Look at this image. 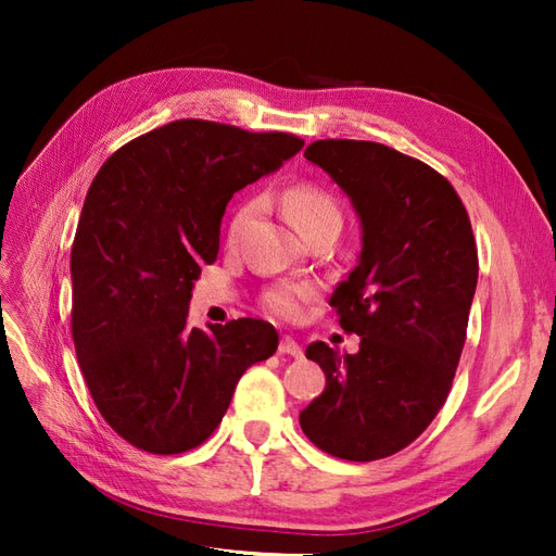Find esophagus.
<instances>
[{"instance_id":"obj_1","label":"esophagus","mask_w":556,"mask_h":556,"mask_svg":"<svg viewBox=\"0 0 556 556\" xmlns=\"http://www.w3.org/2000/svg\"><path fill=\"white\" fill-rule=\"evenodd\" d=\"M279 353H287V356L301 358V356H303V349L299 346V341L293 339V337H281V341H279Z\"/></svg>"}]
</instances>
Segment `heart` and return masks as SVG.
<instances>
[{
  "label": "heart",
  "instance_id": "b5f03b06",
  "mask_svg": "<svg viewBox=\"0 0 556 556\" xmlns=\"http://www.w3.org/2000/svg\"><path fill=\"white\" fill-rule=\"evenodd\" d=\"M285 210L301 236H305L317 227H325V224H339L341 227V207L337 203V198L329 193L327 188L311 181H303L289 188L285 193ZM255 212H257L255 200L243 203L233 212V217L229 222V231H227V239L231 245L239 243L245 227L255 217ZM308 296H311L308 287L285 285V287L271 289L265 301H267V308L271 313H277L279 317H296L301 311V301H305Z\"/></svg>",
  "mask_w": 556,
  "mask_h": 556
}]
</instances>
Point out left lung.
<instances>
[{"label":"left lung","instance_id":"8db88e82","mask_svg":"<svg viewBox=\"0 0 556 556\" xmlns=\"http://www.w3.org/2000/svg\"><path fill=\"white\" fill-rule=\"evenodd\" d=\"M305 157L351 198L363 248L329 299L361 349H305L327 384L301 428L337 458L377 460L420 437L452 389L478 285L473 229L454 186L394 148L329 138Z\"/></svg>","mask_w":556,"mask_h":556}]
</instances>
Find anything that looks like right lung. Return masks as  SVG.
Returning a JSON list of instances; mask_svg holds the SVG:
<instances>
[{
    "instance_id": "obj_1",
    "label": "right lung",
    "mask_w": 556,
    "mask_h": 556,
    "mask_svg": "<svg viewBox=\"0 0 556 556\" xmlns=\"http://www.w3.org/2000/svg\"><path fill=\"white\" fill-rule=\"evenodd\" d=\"M303 140L179 119L102 164L71 245V334L110 428L150 454H181L222 422L253 363L277 351L269 323L188 325L193 281L219 251L236 191L277 172Z\"/></svg>"
}]
</instances>
